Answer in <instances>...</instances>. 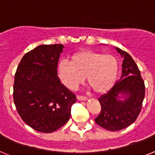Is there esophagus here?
Instances as JSON below:
<instances>
[{
	"label": "esophagus",
	"mask_w": 155,
	"mask_h": 155,
	"mask_svg": "<svg viewBox=\"0 0 155 155\" xmlns=\"http://www.w3.org/2000/svg\"><path fill=\"white\" fill-rule=\"evenodd\" d=\"M77 99L79 101H87V97H84V96H81V95H77Z\"/></svg>",
	"instance_id": "34e87169"
}]
</instances>
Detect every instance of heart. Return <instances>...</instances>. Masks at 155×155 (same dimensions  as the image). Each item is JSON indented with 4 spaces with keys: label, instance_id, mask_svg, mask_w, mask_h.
Listing matches in <instances>:
<instances>
[{
    "label": "heart",
    "instance_id": "b5f03b06",
    "mask_svg": "<svg viewBox=\"0 0 155 155\" xmlns=\"http://www.w3.org/2000/svg\"><path fill=\"white\" fill-rule=\"evenodd\" d=\"M119 69V61L113 54L81 50L71 56L70 63L66 61L60 62L58 75L69 89H76L86 77L87 83L94 91L103 94L113 87Z\"/></svg>",
    "mask_w": 155,
    "mask_h": 155
}]
</instances>
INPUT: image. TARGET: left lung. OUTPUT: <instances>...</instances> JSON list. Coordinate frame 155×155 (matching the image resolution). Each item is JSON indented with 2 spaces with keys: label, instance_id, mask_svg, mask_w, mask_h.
Instances as JSON below:
<instances>
[{
  "label": "left lung",
  "instance_id": "obj_1",
  "mask_svg": "<svg viewBox=\"0 0 155 155\" xmlns=\"http://www.w3.org/2000/svg\"><path fill=\"white\" fill-rule=\"evenodd\" d=\"M124 58L122 75L113 87L98 98L102 109L96 124L109 131L124 129L138 117L145 96V85L140 71L127 52L116 47Z\"/></svg>",
  "mask_w": 155,
  "mask_h": 155
}]
</instances>
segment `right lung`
I'll return each mask as SVG.
<instances>
[{
  "label": "right lung",
  "mask_w": 155,
  "mask_h": 155,
  "mask_svg": "<svg viewBox=\"0 0 155 155\" xmlns=\"http://www.w3.org/2000/svg\"><path fill=\"white\" fill-rule=\"evenodd\" d=\"M64 45H41L27 53L15 74L14 103L20 117L38 132L65 124L76 96L61 83L58 64Z\"/></svg>",
  "instance_id": "obj_1"
}]
</instances>
